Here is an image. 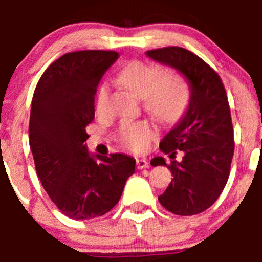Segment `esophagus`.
Returning <instances> with one entry per match:
<instances>
[{
    "label": "esophagus",
    "instance_id": "34e87169",
    "mask_svg": "<svg viewBox=\"0 0 262 262\" xmlns=\"http://www.w3.org/2000/svg\"><path fill=\"white\" fill-rule=\"evenodd\" d=\"M149 167V163H148L147 160H144V158H139V160H137V168L138 170H143V168H148Z\"/></svg>",
    "mask_w": 262,
    "mask_h": 262
}]
</instances>
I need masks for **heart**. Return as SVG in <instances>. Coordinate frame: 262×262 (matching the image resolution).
Masks as SVG:
<instances>
[{"instance_id": "heart-1", "label": "heart", "mask_w": 262, "mask_h": 262, "mask_svg": "<svg viewBox=\"0 0 262 262\" xmlns=\"http://www.w3.org/2000/svg\"><path fill=\"white\" fill-rule=\"evenodd\" d=\"M160 66L133 60L121 68L116 80L123 87L139 97H143L144 106L162 123H175L185 114L191 99L189 83L176 73H167ZM109 87L101 83L95 94V110L102 114L105 110ZM156 136V129L146 120L123 121L118 129V139L124 147L143 152Z\"/></svg>"}]
</instances>
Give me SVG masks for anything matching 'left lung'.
I'll use <instances>...</instances> for the list:
<instances>
[{
    "instance_id": "8db88e82",
    "label": "left lung",
    "mask_w": 262,
    "mask_h": 262,
    "mask_svg": "<svg viewBox=\"0 0 262 262\" xmlns=\"http://www.w3.org/2000/svg\"><path fill=\"white\" fill-rule=\"evenodd\" d=\"M146 53L181 72L191 90L186 113L160 143L170 157L182 150V161L166 165L162 157L152 160L153 166H167L173 176L158 200L176 215L199 214L215 203L231 171L234 141L226 89L218 73L190 50L166 47Z\"/></svg>"
}]
</instances>
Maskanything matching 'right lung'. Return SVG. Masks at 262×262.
I'll list each match as a JSON object with an SVG mask.
<instances>
[{"instance_id":"add662e5","label":"right lung","mask_w":262,"mask_h":262,"mask_svg":"<svg viewBox=\"0 0 262 262\" xmlns=\"http://www.w3.org/2000/svg\"><path fill=\"white\" fill-rule=\"evenodd\" d=\"M114 50H78L53 62L31 101L29 143L35 170L52 202L68 218L92 219L115 207L136 160L121 153L91 156L86 126L95 118V94Z\"/></svg>"}]
</instances>
